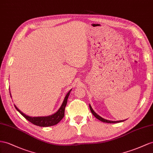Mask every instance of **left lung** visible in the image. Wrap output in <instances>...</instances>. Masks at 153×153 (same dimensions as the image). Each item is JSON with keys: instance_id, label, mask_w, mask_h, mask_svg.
Instances as JSON below:
<instances>
[{"instance_id": "1", "label": "left lung", "mask_w": 153, "mask_h": 153, "mask_svg": "<svg viewBox=\"0 0 153 153\" xmlns=\"http://www.w3.org/2000/svg\"><path fill=\"white\" fill-rule=\"evenodd\" d=\"M89 107H90V109H91V112L92 113V114L97 119H98L99 120L103 121V122H105V123H119V122H122V121H123L124 120H120V121H110V120H105L104 118H103V117H101V116H100L98 114H97L94 111V110L92 109V107L91 106V105H89Z\"/></svg>"}]
</instances>
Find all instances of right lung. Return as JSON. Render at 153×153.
Listing matches in <instances>:
<instances>
[{
    "label": "right lung",
    "mask_w": 153,
    "mask_h": 153,
    "mask_svg": "<svg viewBox=\"0 0 153 153\" xmlns=\"http://www.w3.org/2000/svg\"><path fill=\"white\" fill-rule=\"evenodd\" d=\"M70 91H71V90H70L67 94H66L63 102H62L59 109V110L55 113V114L48 116L31 117L29 116H27L25 114H24L23 112H22L16 106H15V105H14V106L15 108H16L19 112H20V114H21L22 116H24L27 120H28L30 122H31L32 123L37 125V126H39V127L53 126V125L57 124L62 118H63V117L65 116V108L66 107V103H67V100L68 98V96L70 95Z\"/></svg>",
    "instance_id": "obj_1"
}]
</instances>
